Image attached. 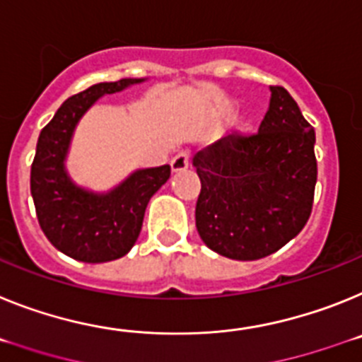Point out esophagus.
I'll list each match as a JSON object with an SVG mask.
<instances>
[{
  "label": "esophagus",
  "mask_w": 362,
  "mask_h": 362,
  "mask_svg": "<svg viewBox=\"0 0 362 362\" xmlns=\"http://www.w3.org/2000/svg\"><path fill=\"white\" fill-rule=\"evenodd\" d=\"M189 168V155L187 153H178L173 156L171 160V171L173 173H182Z\"/></svg>",
  "instance_id": "34e87169"
}]
</instances>
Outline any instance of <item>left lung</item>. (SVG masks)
<instances>
[{"label": "left lung", "instance_id": "1", "mask_svg": "<svg viewBox=\"0 0 362 362\" xmlns=\"http://www.w3.org/2000/svg\"><path fill=\"white\" fill-rule=\"evenodd\" d=\"M259 133L229 134L193 156L194 218L209 250L233 260L272 255L297 237L313 206L315 131L284 87H269Z\"/></svg>", "mask_w": 362, "mask_h": 362}]
</instances>
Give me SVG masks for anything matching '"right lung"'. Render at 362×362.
Instances as JSON below:
<instances>
[{
  "label": "right lung",
  "mask_w": 362,
  "mask_h": 362,
  "mask_svg": "<svg viewBox=\"0 0 362 362\" xmlns=\"http://www.w3.org/2000/svg\"><path fill=\"white\" fill-rule=\"evenodd\" d=\"M144 81L147 78L94 83L65 100L37 138L30 169L37 222L56 250L80 262H109L129 253L140 235L151 197L171 177L168 163L140 168L111 189L94 191L76 184L67 171L72 136L86 112L105 94Z\"/></svg>",
  "instance_id": "1"
}]
</instances>
